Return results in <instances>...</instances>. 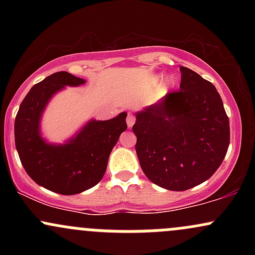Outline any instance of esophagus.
I'll return each mask as SVG.
<instances>
[{
    "label": "esophagus",
    "mask_w": 255,
    "mask_h": 255,
    "mask_svg": "<svg viewBox=\"0 0 255 255\" xmlns=\"http://www.w3.org/2000/svg\"><path fill=\"white\" fill-rule=\"evenodd\" d=\"M134 122H135V118H134V116L131 115V114H129V115H128V118H127V126H128V128L133 127Z\"/></svg>",
    "instance_id": "obj_1"
}]
</instances>
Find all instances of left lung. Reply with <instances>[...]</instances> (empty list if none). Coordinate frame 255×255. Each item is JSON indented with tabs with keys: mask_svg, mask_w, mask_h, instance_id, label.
I'll return each instance as SVG.
<instances>
[{
	"mask_svg": "<svg viewBox=\"0 0 255 255\" xmlns=\"http://www.w3.org/2000/svg\"><path fill=\"white\" fill-rule=\"evenodd\" d=\"M180 71V90L136 113L133 126L144 174L177 192L209 180L230 142L229 119L216 87L187 67Z\"/></svg>",
	"mask_w": 255,
	"mask_h": 255,
	"instance_id": "left-lung-1",
	"label": "left lung"
}]
</instances>
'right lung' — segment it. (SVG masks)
<instances>
[{
    "instance_id": "right-lung-1",
    "label": "right lung",
    "mask_w": 255,
    "mask_h": 255,
    "mask_svg": "<svg viewBox=\"0 0 255 255\" xmlns=\"http://www.w3.org/2000/svg\"><path fill=\"white\" fill-rule=\"evenodd\" d=\"M83 84L84 79L71 73L49 75L26 95L14 124L15 147L28 176L44 188L63 195L87 191L103 178L111 151L127 129V113H121L108 121L91 120L63 145L43 139L40 118L50 98L64 86Z\"/></svg>"
}]
</instances>
